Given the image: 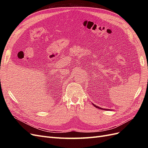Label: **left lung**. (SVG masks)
Returning <instances> with one entry per match:
<instances>
[{
  "label": "left lung",
  "instance_id": "left-lung-1",
  "mask_svg": "<svg viewBox=\"0 0 148 148\" xmlns=\"http://www.w3.org/2000/svg\"><path fill=\"white\" fill-rule=\"evenodd\" d=\"M93 105H94V106H95L96 107H97V109H102V108H101V107H98V106H97L95 105V104H93ZM106 110H107V109H106Z\"/></svg>",
  "mask_w": 148,
  "mask_h": 148
}]
</instances>
